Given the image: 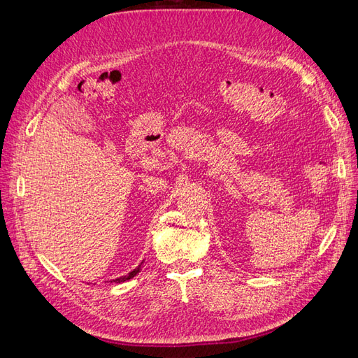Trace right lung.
Returning a JSON list of instances; mask_svg holds the SVG:
<instances>
[{
    "mask_svg": "<svg viewBox=\"0 0 358 358\" xmlns=\"http://www.w3.org/2000/svg\"><path fill=\"white\" fill-rule=\"evenodd\" d=\"M141 264H143V262H141L138 266H136V268H135L132 272H129L127 275H123V277H120V278H115V280H113V281H115V283H124V281H127V280L134 278V277L136 275V273L140 272V269H141Z\"/></svg>",
    "mask_w": 358,
    "mask_h": 358,
    "instance_id": "add662e5",
    "label": "right lung"
}]
</instances>
